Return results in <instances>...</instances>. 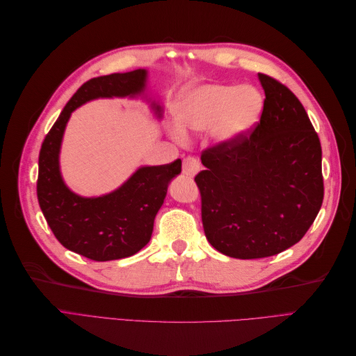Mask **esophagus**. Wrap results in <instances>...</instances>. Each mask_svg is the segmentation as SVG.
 Segmentation results:
<instances>
[{
    "label": "esophagus",
    "mask_w": 356,
    "mask_h": 356,
    "mask_svg": "<svg viewBox=\"0 0 356 356\" xmlns=\"http://www.w3.org/2000/svg\"><path fill=\"white\" fill-rule=\"evenodd\" d=\"M199 169H200V161L196 157L188 156L184 159V161H182V174L187 177H195L199 172Z\"/></svg>",
    "instance_id": "1"
}]
</instances>
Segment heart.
I'll list each match as a JSON object with an SVG mask.
<instances>
[{
    "label": "heart",
    "mask_w": 356,
    "mask_h": 356,
    "mask_svg": "<svg viewBox=\"0 0 356 356\" xmlns=\"http://www.w3.org/2000/svg\"><path fill=\"white\" fill-rule=\"evenodd\" d=\"M263 111L260 92L251 86L202 84L187 89L175 105L179 127L172 129L177 139H184L182 131H207L220 144L239 141L255 126Z\"/></svg>",
    "instance_id": "b5f03b06"
}]
</instances>
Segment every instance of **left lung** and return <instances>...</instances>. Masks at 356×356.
<instances>
[{"instance_id":"8db88e82","label":"left lung","mask_w":356,"mask_h":356,"mask_svg":"<svg viewBox=\"0 0 356 356\" xmlns=\"http://www.w3.org/2000/svg\"><path fill=\"white\" fill-rule=\"evenodd\" d=\"M260 123L233 144L202 153L195 181L208 242L241 260L272 257L296 245L324 199L322 149L305 106L286 86L258 74Z\"/></svg>"}]
</instances>
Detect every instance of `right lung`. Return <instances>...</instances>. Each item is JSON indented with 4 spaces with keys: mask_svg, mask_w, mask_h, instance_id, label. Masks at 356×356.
<instances>
[{
    "mask_svg": "<svg viewBox=\"0 0 356 356\" xmlns=\"http://www.w3.org/2000/svg\"><path fill=\"white\" fill-rule=\"evenodd\" d=\"M147 75L145 70H135L86 81L62 110L40 149L37 197L42 215L67 250L95 261L131 257L149 242L169 182L181 172V160L143 166L108 195L81 197L67 187L60 175L62 136L75 108L98 98H135L145 90ZM152 105L160 118L161 106Z\"/></svg>",
    "mask_w": 356,
    "mask_h": 356,
    "instance_id": "1",
    "label": "right lung"
}]
</instances>
